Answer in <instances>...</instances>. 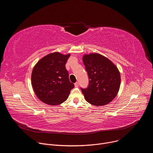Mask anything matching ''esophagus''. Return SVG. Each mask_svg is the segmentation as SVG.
I'll use <instances>...</instances> for the list:
<instances>
[{"label": "esophagus", "instance_id": "esophagus-1", "mask_svg": "<svg viewBox=\"0 0 153 153\" xmlns=\"http://www.w3.org/2000/svg\"><path fill=\"white\" fill-rule=\"evenodd\" d=\"M74 85H75V86L76 87H77L78 86H79V83L77 82H76L75 83H74Z\"/></svg>", "mask_w": 153, "mask_h": 153}]
</instances>
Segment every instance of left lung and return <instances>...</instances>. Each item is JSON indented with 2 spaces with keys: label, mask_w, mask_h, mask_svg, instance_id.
Listing matches in <instances>:
<instances>
[{
  "label": "left lung",
  "mask_w": 153,
  "mask_h": 153,
  "mask_svg": "<svg viewBox=\"0 0 153 153\" xmlns=\"http://www.w3.org/2000/svg\"><path fill=\"white\" fill-rule=\"evenodd\" d=\"M82 59L89 78L88 86L81 88L85 100L95 106L108 104L120 88L118 68L110 60L98 53L85 54Z\"/></svg>",
  "instance_id": "left-lung-1"
}]
</instances>
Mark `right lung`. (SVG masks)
Wrapping results in <instances>:
<instances>
[{
    "label": "right lung",
    "mask_w": 153,
    "mask_h": 153,
    "mask_svg": "<svg viewBox=\"0 0 153 153\" xmlns=\"http://www.w3.org/2000/svg\"><path fill=\"white\" fill-rule=\"evenodd\" d=\"M70 54L58 52L42 57L31 74V84L37 97L43 103L57 105L66 100L74 85L70 82L65 68Z\"/></svg>",
    "instance_id": "1"
}]
</instances>
